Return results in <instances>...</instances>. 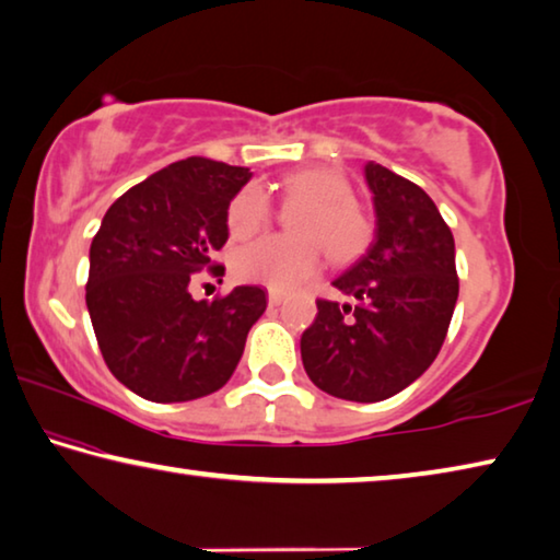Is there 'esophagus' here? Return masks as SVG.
<instances>
[{
	"label": "esophagus",
	"instance_id": "34e87169",
	"mask_svg": "<svg viewBox=\"0 0 560 560\" xmlns=\"http://www.w3.org/2000/svg\"><path fill=\"white\" fill-rule=\"evenodd\" d=\"M282 300H285V298H282V295H280V292H275V290H270V292H268V302H270V305H272V307H278V305H282Z\"/></svg>",
	"mask_w": 560,
	"mask_h": 560
}]
</instances>
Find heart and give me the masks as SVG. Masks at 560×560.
Returning a JSON list of instances; mask_svg holds the SVG:
<instances>
[{
	"mask_svg": "<svg viewBox=\"0 0 560 560\" xmlns=\"http://www.w3.org/2000/svg\"><path fill=\"white\" fill-rule=\"evenodd\" d=\"M285 201H302L292 213V235H268L245 245L233 258V272L245 282H258L275 292H288L315 278L319 243L335 262H349L369 248L371 221L351 199L345 174L329 166H300L280 179ZM272 219V203L258 186H245L225 211L231 238L245 241L260 233Z\"/></svg>",
	"mask_w": 560,
	"mask_h": 560,
	"instance_id": "obj_1",
	"label": "heart"
}]
</instances>
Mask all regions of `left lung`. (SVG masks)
I'll return each instance as SVG.
<instances>
[{
  "instance_id": "1",
  "label": "left lung",
  "mask_w": 560,
  "mask_h": 560,
  "mask_svg": "<svg viewBox=\"0 0 560 560\" xmlns=\"http://www.w3.org/2000/svg\"><path fill=\"white\" fill-rule=\"evenodd\" d=\"M376 238L331 282L349 302L317 300L300 349L312 384L357 404L396 396L433 364L453 319L455 238L418 184L366 164Z\"/></svg>"
}]
</instances>
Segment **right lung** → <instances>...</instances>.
I'll use <instances>...</instances> for the list:
<instances>
[{"instance_id": "obj_1", "label": "right lung", "mask_w": 560, "mask_h": 560, "mask_svg": "<svg viewBox=\"0 0 560 560\" xmlns=\"http://www.w3.org/2000/svg\"><path fill=\"white\" fill-rule=\"evenodd\" d=\"M250 179L245 166L189 156L147 176L103 215L91 243L85 305L113 376L154 404H182L225 386L265 292L241 285L196 302V272L229 241L225 211Z\"/></svg>"}]
</instances>
